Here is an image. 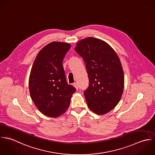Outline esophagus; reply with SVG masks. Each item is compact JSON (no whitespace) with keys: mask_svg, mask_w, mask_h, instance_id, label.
Masks as SVG:
<instances>
[{"mask_svg":"<svg viewBox=\"0 0 155 155\" xmlns=\"http://www.w3.org/2000/svg\"><path fill=\"white\" fill-rule=\"evenodd\" d=\"M73 86L75 87V89H76L77 90H78V84H77V83H74L73 84Z\"/></svg>","mask_w":155,"mask_h":155,"instance_id":"obj_1","label":"esophagus"}]
</instances>
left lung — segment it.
Segmentation results:
<instances>
[{
  "instance_id": "obj_1",
  "label": "left lung",
  "mask_w": 155,
  "mask_h": 155,
  "mask_svg": "<svg viewBox=\"0 0 155 155\" xmlns=\"http://www.w3.org/2000/svg\"><path fill=\"white\" fill-rule=\"evenodd\" d=\"M75 51L83 59L89 79L84 92L89 108L102 115L119 103L124 88V71L115 51L105 41L89 37L77 42Z\"/></svg>"
}]
</instances>
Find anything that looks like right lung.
Masks as SVG:
<instances>
[{"mask_svg":"<svg viewBox=\"0 0 155 155\" xmlns=\"http://www.w3.org/2000/svg\"><path fill=\"white\" fill-rule=\"evenodd\" d=\"M71 45L52 42L38 54L31 68L29 85L31 99L43 114L57 117L68 108L75 88L68 84L63 60Z\"/></svg>","mask_w":155,"mask_h":155,"instance_id":"add662e5","label":"right lung"}]
</instances>
